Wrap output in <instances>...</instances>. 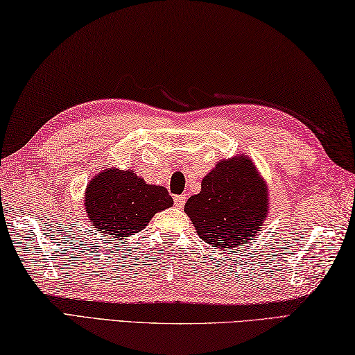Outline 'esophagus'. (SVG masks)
Returning <instances> with one entry per match:
<instances>
[{"label":"esophagus","mask_w":355,"mask_h":355,"mask_svg":"<svg viewBox=\"0 0 355 355\" xmlns=\"http://www.w3.org/2000/svg\"><path fill=\"white\" fill-rule=\"evenodd\" d=\"M186 200H187L186 195H175V197H173V202H175V206L180 207V209H182V207L184 206Z\"/></svg>","instance_id":"esophagus-1"}]
</instances>
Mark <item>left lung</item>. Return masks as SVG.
<instances>
[{"mask_svg":"<svg viewBox=\"0 0 355 355\" xmlns=\"http://www.w3.org/2000/svg\"><path fill=\"white\" fill-rule=\"evenodd\" d=\"M184 212L205 243L236 248L258 233L268 214V189L245 155L221 160L202 178Z\"/></svg>","mask_w":355,"mask_h":355,"instance_id":"left-lung-1","label":"left lung"}]
</instances>
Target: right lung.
Listing matches in <instances>:
<instances>
[{
    "label": "right lung",
    "mask_w": 355,
    "mask_h": 355,
    "mask_svg": "<svg viewBox=\"0 0 355 355\" xmlns=\"http://www.w3.org/2000/svg\"><path fill=\"white\" fill-rule=\"evenodd\" d=\"M173 200L163 186L146 184L134 171L108 168L94 175L85 191L88 220L105 236L123 239L146 227Z\"/></svg>",
    "instance_id": "add662e5"
}]
</instances>
